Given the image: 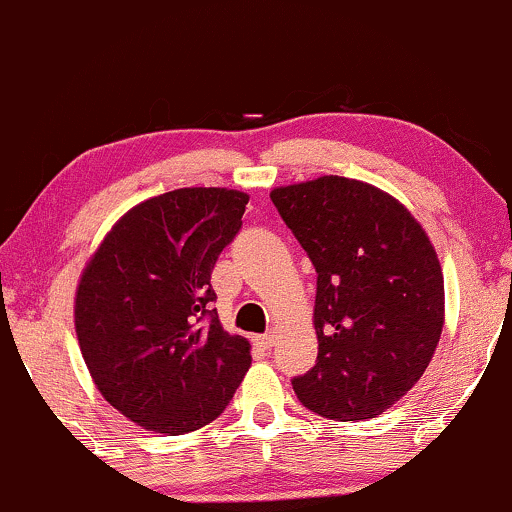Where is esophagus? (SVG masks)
Instances as JSON below:
<instances>
[{
  "label": "esophagus",
  "mask_w": 512,
  "mask_h": 512,
  "mask_svg": "<svg viewBox=\"0 0 512 512\" xmlns=\"http://www.w3.org/2000/svg\"><path fill=\"white\" fill-rule=\"evenodd\" d=\"M275 339H277V334L275 332H266V334H261V337H256V344L261 346V349H273V344H275Z\"/></svg>",
  "instance_id": "34e87169"
}]
</instances>
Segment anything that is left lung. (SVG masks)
Masks as SVG:
<instances>
[{
	"label": "left lung",
	"instance_id": "8db88e82",
	"mask_svg": "<svg viewBox=\"0 0 512 512\" xmlns=\"http://www.w3.org/2000/svg\"><path fill=\"white\" fill-rule=\"evenodd\" d=\"M270 199L318 273V358L292 380L296 396L330 420L377 418L420 380L441 337L434 246L399 201L365 182L325 175Z\"/></svg>",
	"mask_w": 512,
	"mask_h": 512
}]
</instances>
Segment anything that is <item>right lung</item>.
<instances>
[{
	"label": "right lung",
	"mask_w": 512,
	"mask_h": 512,
	"mask_svg": "<svg viewBox=\"0 0 512 512\" xmlns=\"http://www.w3.org/2000/svg\"><path fill=\"white\" fill-rule=\"evenodd\" d=\"M235 189L166 192L113 225L82 273L75 332L94 384L144 430L194 432L223 413L251 365L220 327L211 273L242 230Z\"/></svg>",
	"instance_id": "1"
}]
</instances>
